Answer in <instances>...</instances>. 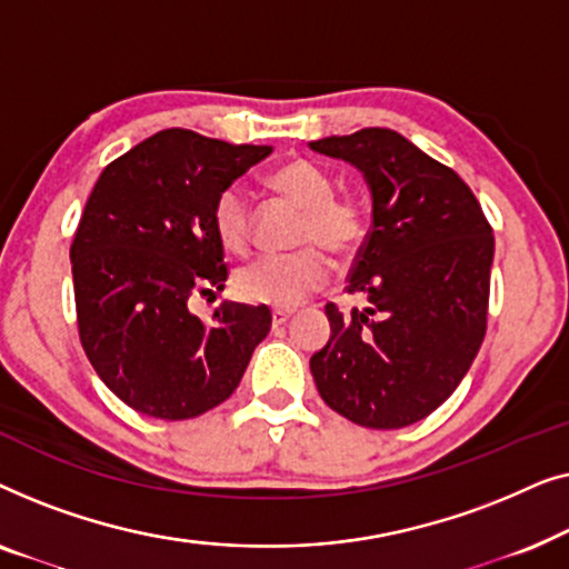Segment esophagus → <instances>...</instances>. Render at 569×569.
Listing matches in <instances>:
<instances>
[{
    "instance_id": "obj_1",
    "label": "esophagus",
    "mask_w": 569,
    "mask_h": 569,
    "mask_svg": "<svg viewBox=\"0 0 569 569\" xmlns=\"http://www.w3.org/2000/svg\"><path fill=\"white\" fill-rule=\"evenodd\" d=\"M292 318V310H282V308H277V310H271V323L274 326H282V323H287Z\"/></svg>"
}]
</instances>
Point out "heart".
<instances>
[{
	"label": "heart",
	"instance_id": "b5f03b06",
	"mask_svg": "<svg viewBox=\"0 0 569 569\" xmlns=\"http://www.w3.org/2000/svg\"><path fill=\"white\" fill-rule=\"evenodd\" d=\"M267 183L295 204L306 209L298 243L308 246L295 253L261 256L236 274V290L243 300L271 308H295L308 295L329 282L331 261L318 249L333 256H349L365 238V209L352 197H337L333 178L310 160H287L274 168ZM212 224L222 248L243 253L251 246L253 212L240 186H228L217 193Z\"/></svg>",
	"mask_w": 569,
	"mask_h": 569
}]
</instances>
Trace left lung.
<instances>
[{"instance_id": "8db88e82", "label": "left lung", "mask_w": 569, "mask_h": 569, "mask_svg": "<svg viewBox=\"0 0 569 569\" xmlns=\"http://www.w3.org/2000/svg\"><path fill=\"white\" fill-rule=\"evenodd\" d=\"M310 150L355 166L372 193L347 284L370 306L349 316L326 306L331 339L310 357L316 388L349 422L409 427L456 391L485 341L492 228L461 176L399 131L360 129Z\"/></svg>"}]
</instances>
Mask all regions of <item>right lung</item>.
<instances>
[{
    "label": "right lung",
    "mask_w": 569,
    "mask_h": 569,
    "mask_svg": "<svg viewBox=\"0 0 569 569\" xmlns=\"http://www.w3.org/2000/svg\"><path fill=\"white\" fill-rule=\"evenodd\" d=\"M166 129L100 173L72 240L77 326L100 380L154 419H191L230 399L271 329L267 306L222 302L212 321L191 295L224 290L228 263L212 224L217 193L269 158Z\"/></svg>",
    "instance_id": "obj_1"
}]
</instances>
